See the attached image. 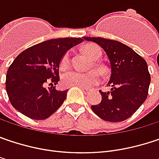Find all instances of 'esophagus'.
Masks as SVG:
<instances>
[{
  "label": "esophagus",
  "instance_id": "obj_1",
  "mask_svg": "<svg viewBox=\"0 0 159 159\" xmlns=\"http://www.w3.org/2000/svg\"><path fill=\"white\" fill-rule=\"evenodd\" d=\"M79 88L82 89V90H83V91H84V93H89V92H90V89L85 88V87H82V86H80Z\"/></svg>",
  "mask_w": 159,
  "mask_h": 159
}]
</instances>
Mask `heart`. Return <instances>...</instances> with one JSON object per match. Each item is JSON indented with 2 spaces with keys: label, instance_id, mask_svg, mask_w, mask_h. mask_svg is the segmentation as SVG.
I'll use <instances>...</instances> for the list:
<instances>
[{
  "label": "heart",
  "instance_id": "heart-1",
  "mask_svg": "<svg viewBox=\"0 0 159 159\" xmlns=\"http://www.w3.org/2000/svg\"><path fill=\"white\" fill-rule=\"evenodd\" d=\"M83 51L85 55H87L92 60H98L102 57V50L98 46L94 44H89L84 47ZM70 62V54L66 53L62 57L60 62V69L65 70L68 67ZM96 69L101 72H103L104 68L100 66L95 65ZM101 76L97 71H89L86 73H80L77 71H70L65 73L62 75L61 82L64 86L71 87V86H77V87H86L90 88L96 85L100 82Z\"/></svg>",
  "mask_w": 159,
  "mask_h": 159
}]
</instances>
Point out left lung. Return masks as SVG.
Instances as JSON below:
<instances>
[{"instance_id":"8db88e82","label":"left lung","mask_w":159,"mask_h":159,"mask_svg":"<svg viewBox=\"0 0 159 159\" xmlns=\"http://www.w3.org/2000/svg\"><path fill=\"white\" fill-rule=\"evenodd\" d=\"M96 43L105 51L111 64L109 92H102V101L92 105L93 111L111 122H120L129 119L147 99L150 75L144 58L132 48L116 40L103 38L84 37Z\"/></svg>"}]
</instances>
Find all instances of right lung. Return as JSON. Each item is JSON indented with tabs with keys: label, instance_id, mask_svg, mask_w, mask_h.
Wrapping results in <instances>:
<instances>
[{
	"label": "right lung",
	"instance_id": "1",
	"mask_svg": "<svg viewBox=\"0 0 159 159\" xmlns=\"http://www.w3.org/2000/svg\"><path fill=\"white\" fill-rule=\"evenodd\" d=\"M82 41L81 38L54 39L21 52L6 75V92L11 105L33 120L51 116L66 98V90L58 91L53 86L59 81L61 59ZM47 82L51 88H44Z\"/></svg>",
	"mask_w": 159,
	"mask_h": 159
}]
</instances>
